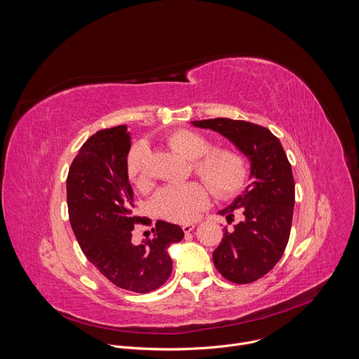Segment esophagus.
Returning a JSON list of instances; mask_svg holds the SVG:
<instances>
[{"label":"esophagus","mask_w":359,"mask_h":359,"mask_svg":"<svg viewBox=\"0 0 359 359\" xmlns=\"http://www.w3.org/2000/svg\"><path fill=\"white\" fill-rule=\"evenodd\" d=\"M194 227H196V224H193V223H186V224L182 226V230H183L184 233H190Z\"/></svg>","instance_id":"esophagus-1"}]
</instances>
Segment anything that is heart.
Listing matches in <instances>:
<instances>
[{
    "instance_id": "heart-1",
    "label": "heart",
    "mask_w": 359,
    "mask_h": 359,
    "mask_svg": "<svg viewBox=\"0 0 359 359\" xmlns=\"http://www.w3.org/2000/svg\"><path fill=\"white\" fill-rule=\"evenodd\" d=\"M168 146L179 156L193 161L191 169L219 198L236 194L247 179V162L236 150L213 149L212 143L190 129H179L166 137ZM126 172L130 182L140 190L151 186L147 168V147L136 143L128 155ZM209 204L208 189L201 183L189 182L166 186L153 198V209L170 222L194 220Z\"/></svg>"
}]
</instances>
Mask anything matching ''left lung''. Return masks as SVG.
I'll return each mask as SVG.
<instances>
[{"mask_svg":"<svg viewBox=\"0 0 359 359\" xmlns=\"http://www.w3.org/2000/svg\"><path fill=\"white\" fill-rule=\"evenodd\" d=\"M191 123L227 137L251 163L252 182L219 212L227 216V223L234 220V212L241 213V220L230 231L224 229L222 243L213 251V263L226 280L252 283L280 262L290 238L295 201L291 165L278 137L264 126L229 118Z\"/></svg>","mask_w":359,"mask_h":359,"instance_id":"obj_1","label":"left lung"}]
</instances>
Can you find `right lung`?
Segmentation results:
<instances>
[{
  "mask_svg": "<svg viewBox=\"0 0 359 359\" xmlns=\"http://www.w3.org/2000/svg\"><path fill=\"white\" fill-rule=\"evenodd\" d=\"M130 136L126 125L102 129L79 149L67 177L71 227L86 259L119 288L146 294L172 273L168 248L184 233L177 224L156 222V234L132 243L136 223L133 190L126 172Z\"/></svg>",
  "mask_w": 359,
  "mask_h": 359,
  "instance_id": "1",
  "label": "right lung"
}]
</instances>
